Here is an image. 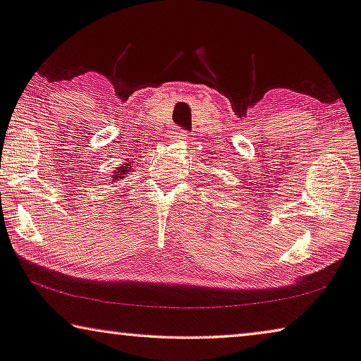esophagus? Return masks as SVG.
Returning a JSON list of instances; mask_svg holds the SVG:
<instances>
[{
  "mask_svg": "<svg viewBox=\"0 0 361 361\" xmlns=\"http://www.w3.org/2000/svg\"><path fill=\"white\" fill-rule=\"evenodd\" d=\"M186 139H188V133L185 131V129L176 128L175 131L171 133V141H175V142H186Z\"/></svg>",
  "mask_w": 361,
  "mask_h": 361,
  "instance_id": "esophagus-1",
  "label": "esophagus"
}]
</instances>
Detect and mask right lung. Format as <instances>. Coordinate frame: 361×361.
<instances>
[{
    "label": "right lung",
    "instance_id": "1",
    "mask_svg": "<svg viewBox=\"0 0 361 361\" xmlns=\"http://www.w3.org/2000/svg\"><path fill=\"white\" fill-rule=\"evenodd\" d=\"M128 169H129V165H123V166H120V171H116V175L113 176V178H115V180H118V178H123V175H126Z\"/></svg>",
    "mask_w": 361,
    "mask_h": 361
}]
</instances>
